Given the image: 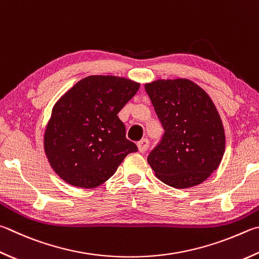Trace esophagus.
I'll use <instances>...</instances> for the list:
<instances>
[{"label":"esophagus","instance_id":"esophagus-1","mask_svg":"<svg viewBox=\"0 0 259 259\" xmlns=\"http://www.w3.org/2000/svg\"><path fill=\"white\" fill-rule=\"evenodd\" d=\"M137 146H138V149L140 153H145L146 150H147V148L149 147V140L147 138H144L140 140V142L137 143Z\"/></svg>","mask_w":259,"mask_h":259}]
</instances>
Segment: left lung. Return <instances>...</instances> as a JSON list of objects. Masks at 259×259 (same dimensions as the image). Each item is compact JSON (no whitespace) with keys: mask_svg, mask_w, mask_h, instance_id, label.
I'll use <instances>...</instances> for the list:
<instances>
[{"mask_svg":"<svg viewBox=\"0 0 259 259\" xmlns=\"http://www.w3.org/2000/svg\"><path fill=\"white\" fill-rule=\"evenodd\" d=\"M145 89L165 131L147 157L155 176L178 189L204 182L225 150L224 126L213 101L189 79H157Z\"/></svg>","mask_w":259,"mask_h":259,"instance_id":"left-lung-1","label":"left lung"}]
</instances>
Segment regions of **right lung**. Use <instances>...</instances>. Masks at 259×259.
<instances>
[{
	"label": "right lung",
	"mask_w": 259,
	"mask_h": 259,
	"mask_svg": "<svg viewBox=\"0 0 259 259\" xmlns=\"http://www.w3.org/2000/svg\"><path fill=\"white\" fill-rule=\"evenodd\" d=\"M139 87L122 77L89 76L60 97L46 125L44 150L62 180L95 188L114 175L126 155L137 152L117 113Z\"/></svg>",
	"instance_id": "1"
}]
</instances>
